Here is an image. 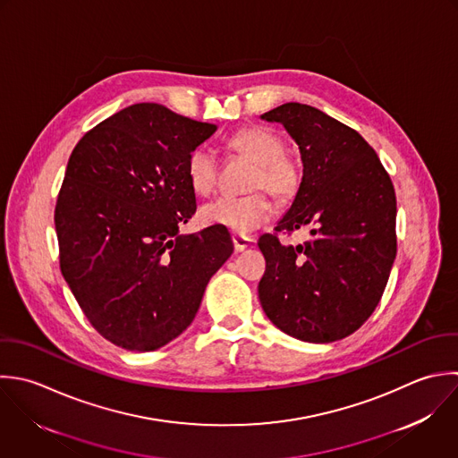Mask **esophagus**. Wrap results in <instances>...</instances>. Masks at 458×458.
Masks as SVG:
<instances>
[{"label":"esophagus","instance_id":"obj_1","mask_svg":"<svg viewBox=\"0 0 458 458\" xmlns=\"http://www.w3.org/2000/svg\"><path fill=\"white\" fill-rule=\"evenodd\" d=\"M232 241H233V248H235L237 253L244 251L246 248H250V246L253 244V239H251V237H246V235H233Z\"/></svg>","mask_w":458,"mask_h":458}]
</instances>
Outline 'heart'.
Listing matches in <instances>:
<instances>
[{"label":"heart","mask_w":458,"mask_h":458,"mask_svg":"<svg viewBox=\"0 0 458 458\" xmlns=\"http://www.w3.org/2000/svg\"><path fill=\"white\" fill-rule=\"evenodd\" d=\"M228 148L255 164L250 178L248 196H223L201 207V221L217 225L235 233H251L271 219L273 207L267 191L278 201L291 199L300 187V169L287 155H284V140L271 130L262 126L244 128L228 139ZM217 158L207 146H196L187 157V178L198 194H210L217 185Z\"/></svg>","instance_id":"1"}]
</instances>
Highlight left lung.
Instances as JSON below:
<instances>
[{"mask_svg": "<svg viewBox=\"0 0 458 458\" xmlns=\"http://www.w3.org/2000/svg\"><path fill=\"white\" fill-rule=\"evenodd\" d=\"M296 140L303 178L289 212L259 248L266 273L259 298L287 335L334 343L352 335L375 312L396 259V194L364 137L325 112L285 103L262 115ZM301 225L313 239L282 245L277 233Z\"/></svg>", "mask_w": 458, "mask_h": 458, "instance_id": "obj_1", "label": "left lung"}]
</instances>
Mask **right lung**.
<instances>
[{
  "instance_id": "add662e5",
  "label": "right lung",
  "mask_w": 458,
  "mask_h": 458,
  "mask_svg": "<svg viewBox=\"0 0 458 458\" xmlns=\"http://www.w3.org/2000/svg\"><path fill=\"white\" fill-rule=\"evenodd\" d=\"M216 131L158 103L123 108L74 146L55 205L60 271L112 344L153 352L194 319L233 253L226 228L182 235L196 212L189 153Z\"/></svg>"
}]
</instances>
